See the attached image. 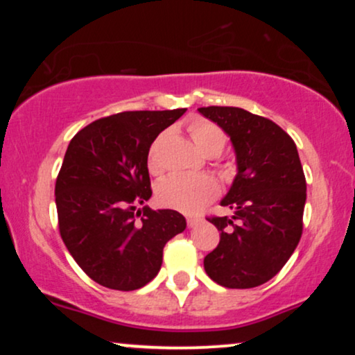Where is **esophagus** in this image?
<instances>
[{"label": "esophagus", "mask_w": 355, "mask_h": 355, "mask_svg": "<svg viewBox=\"0 0 355 355\" xmlns=\"http://www.w3.org/2000/svg\"><path fill=\"white\" fill-rule=\"evenodd\" d=\"M200 221H202L200 218H197V216H189V218H187V226H189V227H193V226H197Z\"/></svg>", "instance_id": "obj_1"}]
</instances>
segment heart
Here are the masks:
<instances>
[{
    "mask_svg": "<svg viewBox=\"0 0 355 355\" xmlns=\"http://www.w3.org/2000/svg\"><path fill=\"white\" fill-rule=\"evenodd\" d=\"M189 132L196 144V147L200 152L211 155L220 153L225 147L226 135L216 124L210 121L197 119L189 125ZM162 134L155 140V144L150 148L148 155V168L152 173H159L162 163H159V145L164 139ZM218 186L215 179L210 176H189V174H171L166 179H163L158 186L157 197L158 202L163 207L171 208L182 213H197L200 208L216 197Z\"/></svg>",
    "mask_w": 355,
    "mask_h": 355,
    "instance_id": "b5f03b06",
    "label": "heart"
}]
</instances>
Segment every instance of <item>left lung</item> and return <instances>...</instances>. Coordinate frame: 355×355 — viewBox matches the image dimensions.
Listing matches in <instances>:
<instances>
[{"instance_id":"1","label":"left lung","mask_w":355,"mask_h":355,"mask_svg":"<svg viewBox=\"0 0 355 355\" xmlns=\"http://www.w3.org/2000/svg\"><path fill=\"white\" fill-rule=\"evenodd\" d=\"M198 113L225 130L237 164L220 202L234 213L208 220L221 234L203 266L225 288H255L283 268L302 236L307 184L297 147L273 121L242 108L208 106Z\"/></svg>"}]
</instances>
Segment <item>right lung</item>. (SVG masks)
<instances>
[{
  "mask_svg": "<svg viewBox=\"0 0 355 355\" xmlns=\"http://www.w3.org/2000/svg\"><path fill=\"white\" fill-rule=\"evenodd\" d=\"M184 113L124 111L101 118L79 130L66 150L55 187L60 232L77 265L105 288L148 284L162 268L163 247L186 230L179 211L137 208L152 197L150 147Z\"/></svg>",
  "mask_w": 355,
  "mask_h": 355,
  "instance_id": "1",
  "label": "right lung"
}]
</instances>
